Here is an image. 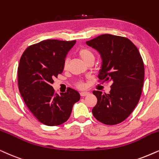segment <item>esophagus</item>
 <instances>
[{"label": "esophagus", "mask_w": 159, "mask_h": 159, "mask_svg": "<svg viewBox=\"0 0 159 159\" xmlns=\"http://www.w3.org/2000/svg\"><path fill=\"white\" fill-rule=\"evenodd\" d=\"M89 94V92H81V93H80L81 97H85V96L88 95Z\"/></svg>", "instance_id": "esophagus-1"}]
</instances>
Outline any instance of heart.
I'll use <instances>...</instances> for the list:
<instances>
[{
	"label": "heart",
	"mask_w": 159,
	"mask_h": 159,
	"mask_svg": "<svg viewBox=\"0 0 159 159\" xmlns=\"http://www.w3.org/2000/svg\"><path fill=\"white\" fill-rule=\"evenodd\" d=\"M78 55L86 64H88L89 62L91 61L93 62L94 60V53L88 48L82 47L81 48H79L78 51ZM68 65H69V60L66 59L65 63H64V67H65V69H66V68L68 67ZM76 86H77L78 88H80V89H84V88L85 87V85H84L83 82L78 81L77 82V84H76Z\"/></svg>",
	"instance_id": "b5f03b06"
}]
</instances>
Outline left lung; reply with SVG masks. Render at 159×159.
<instances>
[{
  "mask_svg": "<svg viewBox=\"0 0 159 159\" xmlns=\"http://www.w3.org/2000/svg\"><path fill=\"white\" fill-rule=\"evenodd\" d=\"M86 43L101 56L100 81L111 83L108 94L93 92L98 102L92 114L103 124H119L132 113L141 97L143 60L137 48L128 38L102 34Z\"/></svg>",
  "mask_w": 159,
  "mask_h": 159,
  "instance_id": "1",
  "label": "left lung"
}]
</instances>
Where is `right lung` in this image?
Wrapping results in <instances>:
<instances>
[{"instance_id": "right-lung-1", "label": "right lung", "mask_w": 159, "mask_h": 159, "mask_svg": "<svg viewBox=\"0 0 159 159\" xmlns=\"http://www.w3.org/2000/svg\"><path fill=\"white\" fill-rule=\"evenodd\" d=\"M75 42L43 40L26 48L20 60L19 91L30 111L46 125L65 122L80 100L79 93L71 88L59 94L51 86L53 78L63 72L66 56Z\"/></svg>"}]
</instances>
